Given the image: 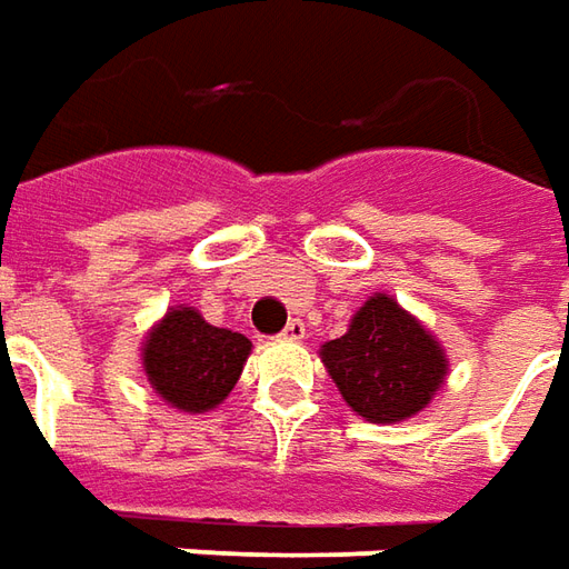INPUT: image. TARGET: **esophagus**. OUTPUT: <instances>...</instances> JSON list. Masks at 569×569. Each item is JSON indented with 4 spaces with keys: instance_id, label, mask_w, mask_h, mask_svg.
Masks as SVG:
<instances>
[{
    "instance_id": "1",
    "label": "esophagus",
    "mask_w": 569,
    "mask_h": 569,
    "mask_svg": "<svg viewBox=\"0 0 569 569\" xmlns=\"http://www.w3.org/2000/svg\"><path fill=\"white\" fill-rule=\"evenodd\" d=\"M281 337H284V340H303V337H307V325H303V319H291V322L284 325Z\"/></svg>"
}]
</instances>
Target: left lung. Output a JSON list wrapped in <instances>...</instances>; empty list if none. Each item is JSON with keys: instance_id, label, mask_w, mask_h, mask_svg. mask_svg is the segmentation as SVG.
I'll list each match as a JSON object with an SVG mask.
<instances>
[{"instance_id": "1", "label": "left lung", "mask_w": 569, "mask_h": 569, "mask_svg": "<svg viewBox=\"0 0 569 569\" xmlns=\"http://www.w3.org/2000/svg\"><path fill=\"white\" fill-rule=\"evenodd\" d=\"M319 356L347 406L371 425L425 411L449 371L440 340L390 293L368 297L347 335L328 340Z\"/></svg>"}]
</instances>
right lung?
<instances>
[{
	"instance_id": "1",
	"label": "right lung",
	"mask_w": 569,
	"mask_h": 569,
	"mask_svg": "<svg viewBox=\"0 0 569 569\" xmlns=\"http://www.w3.org/2000/svg\"><path fill=\"white\" fill-rule=\"evenodd\" d=\"M250 347L244 335L203 322L194 307H172L144 337V378L172 409L201 415L232 393Z\"/></svg>"
}]
</instances>
